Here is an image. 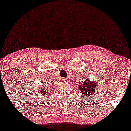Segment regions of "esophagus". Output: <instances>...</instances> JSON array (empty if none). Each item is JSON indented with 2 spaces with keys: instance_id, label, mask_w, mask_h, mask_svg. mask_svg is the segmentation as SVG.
<instances>
[{
  "instance_id": "1",
  "label": "esophagus",
  "mask_w": 131,
  "mask_h": 131,
  "mask_svg": "<svg viewBox=\"0 0 131 131\" xmlns=\"http://www.w3.org/2000/svg\"><path fill=\"white\" fill-rule=\"evenodd\" d=\"M62 81V82H67V79H63V80H62V81Z\"/></svg>"
}]
</instances>
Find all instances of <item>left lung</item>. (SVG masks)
<instances>
[{
  "instance_id": "1",
  "label": "left lung",
  "mask_w": 131,
  "mask_h": 131,
  "mask_svg": "<svg viewBox=\"0 0 131 131\" xmlns=\"http://www.w3.org/2000/svg\"><path fill=\"white\" fill-rule=\"evenodd\" d=\"M89 79V77L87 79H84V81L79 85L78 88L81 91L80 94H82V96H84L85 97L87 96L89 99V97H91V95H94L95 92L97 89V84L95 81H90Z\"/></svg>"
}]
</instances>
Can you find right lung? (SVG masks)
<instances>
[{
	"label": "right lung",
	"mask_w": 131,
	"mask_h": 131,
	"mask_svg": "<svg viewBox=\"0 0 131 131\" xmlns=\"http://www.w3.org/2000/svg\"><path fill=\"white\" fill-rule=\"evenodd\" d=\"M43 88H44V87H43ZM40 88V94H42V95H45V94H46V95L47 94V92L49 91V90H47V86L45 87V88Z\"/></svg>",
	"instance_id": "1"
}]
</instances>
